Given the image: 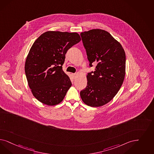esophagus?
I'll list each match as a JSON object with an SVG mask.
<instances>
[{
    "mask_svg": "<svg viewBox=\"0 0 154 154\" xmlns=\"http://www.w3.org/2000/svg\"><path fill=\"white\" fill-rule=\"evenodd\" d=\"M72 75H73V78H74V79H75L77 77V73H73Z\"/></svg>",
    "mask_w": 154,
    "mask_h": 154,
    "instance_id": "obj_1",
    "label": "esophagus"
}]
</instances>
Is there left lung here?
Segmentation results:
<instances>
[{
  "instance_id": "obj_1",
  "label": "left lung",
  "mask_w": 154,
  "mask_h": 154,
  "mask_svg": "<svg viewBox=\"0 0 154 154\" xmlns=\"http://www.w3.org/2000/svg\"><path fill=\"white\" fill-rule=\"evenodd\" d=\"M91 66L86 75L87 86L80 92L88 106L100 107L109 102L120 89L126 73V54L120 42L105 30L93 29L80 34Z\"/></svg>"
}]
</instances>
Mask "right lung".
I'll return each instance as SVG.
<instances>
[{
    "label": "right lung",
    "mask_w": 154,
    "mask_h": 154,
    "mask_svg": "<svg viewBox=\"0 0 154 154\" xmlns=\"http://www.w3.org/2000/svg\"><path fill=\"white\" fill-rule=\"evenodd\" d=\"M81 40L79 33L49 31L33 42L25 63V73L32 94L48 106L58 105L72 83L62 68L69 48Z\"/></svg>",
    "instance_id": "obj_1"
}]
</instances>
